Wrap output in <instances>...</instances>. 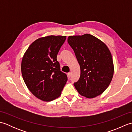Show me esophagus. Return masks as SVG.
<instances>
[{"label": "esophagus", "instance_id": "34e87169", "mask_svg": "<svg viewBox=\"0 0 132 132\" xmlns=\"http://www.w3.org/2000/svg\"><path fill=\"white\" fill-rule=\"evenodd\" d=\"M71 76V72H69V73L68 74V78H70Z\"/></svg>", "mask_w": 132, "mask_h": 132}]
</instances>
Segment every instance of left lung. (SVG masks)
<instances>
[{"label": "left lung", "instance_id": "1", "mask_svg": "<svg viewBox=\"0 0 132 132\" xmlns=\"http://www.w3.org/2000/svg\"><path fill=\"white\" fill-rule=\"evenodd\" d=\"M80 68L79 79L74 83L79 94L87 98L102 94L112 79L114 66L111 53L106 45L89 34L69 36Z\"/></svg>", "mask_w": 132, "mask_h": 132}]
</instances>
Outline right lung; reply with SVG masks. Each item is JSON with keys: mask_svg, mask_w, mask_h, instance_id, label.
Segmentation results:
<instances>
[{"mask_svg": "<svg viewBox=\"0 0 132 132\" xmlns=\"http://www.w3.org/2000/svg\"><path fill=\"white\" fill-rule=\"evenodd\" d=\"M66 36H49L35 40L21 61V73L29 90L38 99L50 102L60 96L68 77L60 70L57 55Z\"/></svg>", "mask_w": 132, "mask_h": 132, "instance_id": "obj_1", "label": "right lung"}]
</instances>
